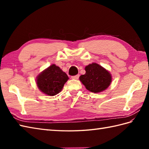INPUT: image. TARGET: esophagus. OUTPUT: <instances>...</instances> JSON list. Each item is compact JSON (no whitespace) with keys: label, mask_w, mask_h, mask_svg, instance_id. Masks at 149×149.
I'll return each mask as SVG.
<instances>
[{"label":"esophagus","mask_w":149,"mask_h":149,"mask_svg":"<svg viewBox=\"0 0 149 149\" xmlns=\"http://www.w3.org/2000/svg\"><path fill=\"white\" fill-rule=\"evenodd\" d=\"M79 77V75H74V76H72V79H78Z\"/></svg>","instance_id":"1"}]
</instances>
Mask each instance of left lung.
Instances as JSON below:
<instances>
[{"instance_id": "1", "label": "left lung", "mask_w": 149, "mask_h": 149, "mask_svg": "<svg viewBox=\"0 0 149 149\" xmlns=\"http://www.w3.org/2000/svg\"><path fill=\"white\" fill-rule=\"evenodd\" d=\"M86 74L81 75L79 79L88 90L99 93L105 90L111 84V75L109 72L97 63L85 67Z\"/></svg>"}]
</instances>
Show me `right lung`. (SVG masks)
I'll list each match as a JSON object with an SVG mask.
<instances>
[{
	"mask_svg": "<svg viewBox=\"0 0 149 149\" xmlns=\"http://www.w3.org/2000/svg\"><path fill=\"white\" fill-rule=\"evenodd\" d=\"M68 79V75L59 66L52 65L37 77L36 83L39 89L47 95L59 93Z\"/></svg>",
	"mask_w": 149,
	"mask_h": 149,
	"instance_id": "1",
	"label": "right lung"
}]
</instances>
